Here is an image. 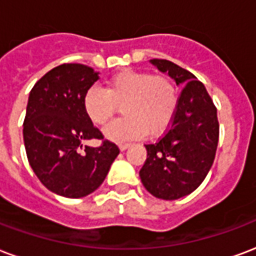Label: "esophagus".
Here are the masks:
<instances>
[{
	"instance_id": "esophagus-1",
	"label": "esophagus",
	"mask_w": 256,
	"mask_h": 256,
	"mask_svg": "<svg viewBox=\"0 0 256 256\" xmlns=\"http://www.w3.org/2000/svg\"><path fill=\"white\" fill-rule=\"evenodd\" d=\"M128 148H130V144H120V145H119V149H120V150H126Z\"/></svg>"
}]
</instances>
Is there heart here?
<instances>
[{
	"instance_id": "obj_1",
	"label": "heart",
	"mask_w": 256,
	"mask_h": 256,
	"mask_svg": "<svg viewBox=\"0 0 256 256\" xmlns=\"http://www.w3.org/2000/svg\"><path fill=\"white\" fill-rule=\"evenodd\" d=\"M124 118L110 123L104 137L112 142L137 140L144 134L158 136L171 124L178 107V94L171 81L164 76L146 72L122 70L114 74L106 90L90 86L82 99L85 115L96 126L108 122L118 106Z\"/></svg>"
}]
</instances>
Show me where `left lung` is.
<instances>
[{
	"label": "left lung",
	"instance_id": "1",
	"mask_svg": "<svg viewBox=\"0 0 256 256\" xmlns=\"http://www.w3.org/2000/svg\"><path fill=\"white\" fill-rule=\"evenodd\" d=\"M178 86H183L168 132L145 145L146 160L140 171L153 196L174 200L196 190L214 162L218 144L217 110L205 85L186 69L166 60H150Z\"/></svg>",
	"mask_w": 256,
	"mask_h": 256
}]
</instances>
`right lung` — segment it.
I'll use <instances>...</instances> for the list:
<instances>
[{
  "label": "right lung",
  "instance_id": "obj_1",
  "mask_svg": "<svg viewBox=\"0 0 256 256\" xmlns=\"http://www.w3.org/2000/svg\"><path fill=\"white\" fill-rule=\"evenodd\" d=\"M99 72L80 64L51 69L30 92L22 126L28 162L42 184L65 198H82L99 188L119 154L115 144L82 146L103 138L85 115L82 99Z\"/></svg>",
  "mask_w": 256,
  "mask_h": 256
}]
</instances>
